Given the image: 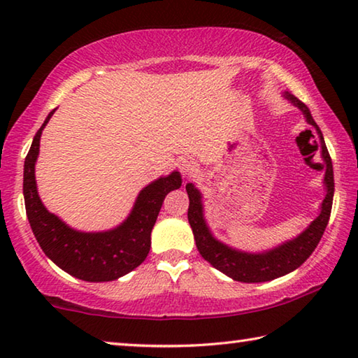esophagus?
Masks as SVG:
<instances>
[{
  "instance_id": "34e87169",
  "label": "esophagus",
  "mask_w": 358,
  "mask_h": 358,
  "mask_svg": "<svg viewBox=\"0 0 358 358\" xmlns=\"http://www.w3.org/2000/svg\"><path fill=\"white\" fill-rule=\"evenodd\" d=\"M178 169L185 177H189V175L196 171V166H194V161H191L189 157H181L178 161Z\"/></svg>"
}]
</instances>
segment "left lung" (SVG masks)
Here are the masks:
<instances>
[{
	"instance_id": "1",
	"label": "left lung",
	"mask_w": 358,
	"mask_h": 358,
	"mask_svg": "<svg viewBox=\"0 0 358 358\" xmlns=\"http://www.w3.org/2000/svg\"><path fill=\"white\" fill-rule=\"evenodd\" d=\"M286 98L300 108L305 115L306 121L313 124L317 131L319 141H320V150H322V159L325 162V177L324 183L327 187V196L320 207V215L314 220L310 227L305 232H301L299 237L286 241L281 246L270 250L266 252L251 254L243 252L229 248L227 245L217 241L213 235H211L207 222L203 220V208H202V196L192 183L186 185L187 197H189V208H187V221L191 224L194 240H196V246L201 256L210 262L211 265L222 271L235 281L241 282H264L271 281L275 278H280L290 273L295 268L305 262V260L311 256L313 251L316 250L320 238H322L324 230L329 224L330 213H331V203H333V191H335V181H333V166L331 157L327 150V145L324 142L322 132H320L316 121L313 120L311 112L303 102L295 98L294 94L286 92Z\"/></svg>"
}]
</instances>
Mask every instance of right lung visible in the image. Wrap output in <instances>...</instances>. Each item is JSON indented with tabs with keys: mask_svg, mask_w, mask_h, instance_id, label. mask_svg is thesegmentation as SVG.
<instances>
[{
	"mask_svg": "<svg viewBox=\"0 0 358 358\" xmlns=\"http://www.w3.org/2000/svg\"><path fill=\"white\" fill-rule=\"evenodd\" d=\"M53 112L36 132L23 169V196L29 226L45 256L66 273L90 282L113 281L124 276L147 259L151 229L166 196L181 186L178 172H172L143 187L131 215L117 229L107 232H78L42 205L36 187L34 164L39 141Z\"/></svg>",
	"mask_w": 358,
	"mask_h": 358,
	"instance_id": "1",
	"label": "right lung"
}]
</instances>
